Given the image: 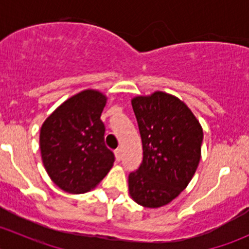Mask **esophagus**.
Here are the masks:
<instances>
[{
    "mask_svg": "<svg viewBox=\"0 0 249 249\" xmlns=\"http://www.w3.org/2000/svg\"><path fill=\"white\" fill-rule=\"evenodd\" d=\"M114 154H115V160H117V161H120V160H122V149H120V148L115 149Z\"/></svg>",
    "mask_w": 249,
    "mask_h": 249,
    "instance_id": "34e87169",
    "label": "esophagus"
}]
</instances>
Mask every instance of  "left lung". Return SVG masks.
Masks as SVG:
<instances>
[{
  "instance_id": "obj_1",
  "label": "left lung",
  "mask_w": 249,
  "mask_h": 249,
  "mask_svg": "<svg viewBox=\"0 0 249 249\" xmlns=\"http://www.w3.org/2000/svg\"><path fill=\"white\" fill-rule=\"evenodd\" d=\"M143 159L129 175L130 196L147 208L167 205L187 188L201 159L202 127L189 107L164 91L131 100Z\"/></svg>"
}]
</instances>
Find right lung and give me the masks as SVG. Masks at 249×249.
<instances>
[{"instance_id":"right-lung-1","label":"right lung","mask_w":249,"mask_h":249,"mask_svg":"<svg viewBox=\"0 0 249 249\" xmlns=\"http://www.w3.org/2000/svg\"><path fill=\"white\" fill-rule=\"evenodd\" d=\"M106 102L101 91L83 90L60 105L42 125V161L50 179L64 192H88L112 169L114 154L105 144L100 119Z\"/></svg>"}]
</instances>
